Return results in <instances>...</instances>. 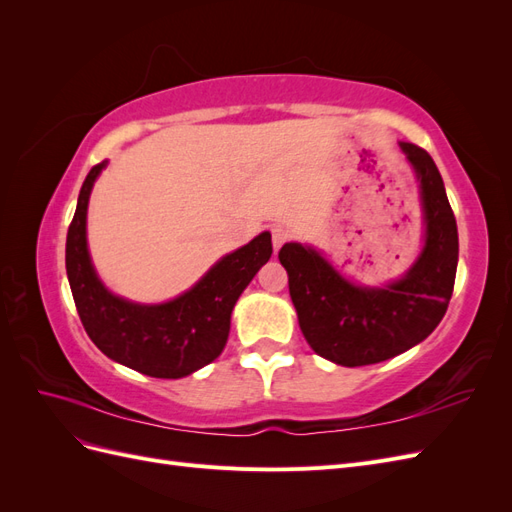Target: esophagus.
<instances>
[{
	"mask_svg": "<svg viewBox=\"0 0 512 512\" xmlns=\"http://www.w3.org/2000/svg\"><path fill=\"white\" fill-rule=\"evenodd\" d=\"M271 237H273V247H275V252H277V250H280V247L288 241L290 232H288V228H286V226L275 224V226L271 228Z\"/></svg>",
	"mask_w": 512,
	"mask_h": 512,
	"instance_id": "1",
	"label": "esophagus"
}]
</instances>
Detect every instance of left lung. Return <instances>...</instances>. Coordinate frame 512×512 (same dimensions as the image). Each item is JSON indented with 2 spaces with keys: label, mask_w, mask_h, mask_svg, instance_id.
Instances as JSON below:
<instances>
[{
  "label": "left lung",
  "mask_w": 512,
  "mask_h": 512,
  "mask_svg": "<svg viewBox=\"0 0 512 512\" xmlns=\"http://www.w3.org/2000/svg\"><path fill=\"white\" fill-rule=\"evenodd\" d=\"M399 147L416 175L425 222L423 250L399 280L361 286L312 245L286 243L280 250L307 344L335 365H374L421 344L451 301L459 237L442 175L425 149L412 143Z\"/></svg>",
  "instance_id": "8db88e82"
}]
</instances>
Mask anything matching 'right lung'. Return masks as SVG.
Returning a JSON list of instances; mask_svg holds the SVG:
<instances>
[{"mask_svg":"<svg viewBox=\"0 0 512 512\" xmlns=\"http://www.w3.org/2000/svg\"><path fill=\"white\" fill-rule=\"evenodd\" d=\"M106 160L89 170L66 239V271L87 335L108 359L151 378L190 376L222 354L241 292L273 254L265 230L222 256L200 280L164 303H136L108 290L91 262L87 207Z\"/></svg>","mask_w":512,"mask_h":512,"instance_id":"1","label":"right lung"}]
</instances>
